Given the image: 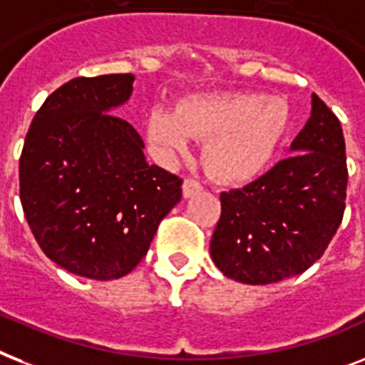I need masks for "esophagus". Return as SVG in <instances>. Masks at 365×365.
Wrapping results in <instances>:
<instances>
[{
    "instance_id": "34e87169",
    "label": "esophagus",
    "mask_w": 365,
    "mask_h": 365,
    "mask_svg": "<svg viewBox=\"0 0 365 365\" xmlns=\"http://www.w3.org/2000/svg\"><path fill=\"white\" fill-rule=\"evenodd\" d=\"M182 189H183V197H185V198L192 197V195H197V192L202 191L200 183H198L197 180H191V178H187V180L183 182Z\"/></svg>"
}]
</instances>
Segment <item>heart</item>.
<instances>
[{
  "label": "heart",
  "mask_w": 365,
  "mask_h": 365,
  "mask_svg": "<svg viewBox=\"0 0 365 365\" xmlns=\"http://www.w3.org/2000/svg\"><path fill=\"white\" fill-rule=\"evenodd\" d=\"M289 129V105L253 91L187 97L176 110L155 108L148 136L165 159L187 155L200 138L206 173L221 183H245L274 159Z\"/></svg>",
  "instance_id": "obj_1"
}]
</instances>
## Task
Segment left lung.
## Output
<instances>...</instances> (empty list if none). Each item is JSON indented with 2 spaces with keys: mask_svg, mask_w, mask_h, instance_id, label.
I'll use <instances>...</instances> for the list:
<instances>
[{
  "mask_svg": "<svg viewBox=\"0 0 365 365\" xmlns=\"http://www.w3.org/2000/svg\"><path fill=\"white\" fill-rule=\"evenodd\" d=\"M345 138L337 115L313 93L311 118L290 155L242 189L221 192L210 253L227 277L268 285L306 272L341 225Z\"/></svg>",
  "mask_w": 365,
  "mask_h": 365,
  "instance_id": "left-lung-1",
  "label": "left lung"
}]
</instances>
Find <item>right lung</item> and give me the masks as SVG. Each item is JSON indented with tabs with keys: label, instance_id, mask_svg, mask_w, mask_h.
I'll return each mask as SVG.
<instances>
[{
	"label": "right lung",
	"instance_id": "right-lung-1",
	"mask_svg": "<svg viewBox=\"0 0 365 365\" xmlns=\"http://www.w3.org/2000/svg\"><path fill=\"white\" fill-rule=\"evenodd\" d=\"M133 75L69 80L46 97L20 155V200L38 247L71 274L110 281L148 253L182 180L148 165L131 123L112 114Z\"/></svg>",
	"mask_w": 365,
	"mask_h": 365
}]
</instances>
